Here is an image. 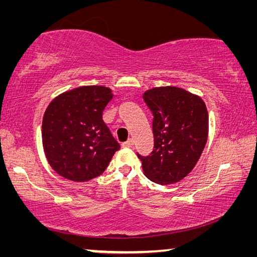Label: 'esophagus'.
Returning a JSON list of instances; mask_svg holds the SVG:
<instances>
[{
    "instance_id": "esophagus-1",
    "label": "esophagus",
    "mask_w": 257,
    "mask_h": 257,
    "mask_svg": "<svg viewBox=\"0 0 257 257\" xmlns=\"http://www.w3.org/2000/svg\"><path fill=\"white\" fill-rule=\"evenodd\" d=\"M122 146H123V147H133V146H134V139H132V138L128 139L127 142L123 143Z\"/></svg>"
}]
</instances>
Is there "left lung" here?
<instances>
[{
    "instance_id": "1",
    "label": "left lung",
    "mask_w": 257,
    "mask_h": 257,
    "mask_svg": "<svg viewBox=\"0 0 257 257\" xmlns=\"http://www.w3.org/2000/svg\"><path fill=\"white\" fill-rule=\"evenodd\" d=\"M153 113L154 150L142 161L144 175L160 185L180 181L193 170L208 136V113L198 95L173 86L143 95Z\"/></svg>"
}]
</instances>
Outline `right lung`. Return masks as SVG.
<instances>
[{
  "instance_id": "obj_1",
  "label": "right lung",
  "mask_w": 257,
  "mask_h": 257,
  "mask_svg": "<svg viewBox=\"0 0 257 257\" xmlns=\"http://www.w3.org/2000/svg\"><path fill=\"white\" fill-rule=\"evenodd\" d=\"M113 97L104 86H81L60 94L43 116V149L51 168L66 179L84 182L105 171L119 143L102 114Z\"/></svg>"
}]
</instances>
